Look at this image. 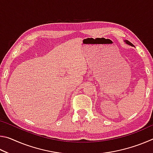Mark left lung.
Here are the masks:
<instances>
[{"label":"left lung","mask_w":153,"mask_h":153,"mask_svg":"<svg viewBox=\"0 0 153 153\" xmlns=\"http://www.w3.org/2000/svg\"><path fill=\"white\" fill-rule=\"evenodd\" d=\"M126 42L128 44V45H130V46H134V45H132V44H131L130 42H129V41H128V40H126Z\"/></svg>","instance_id":"left-lung-1"}]
</instances>
